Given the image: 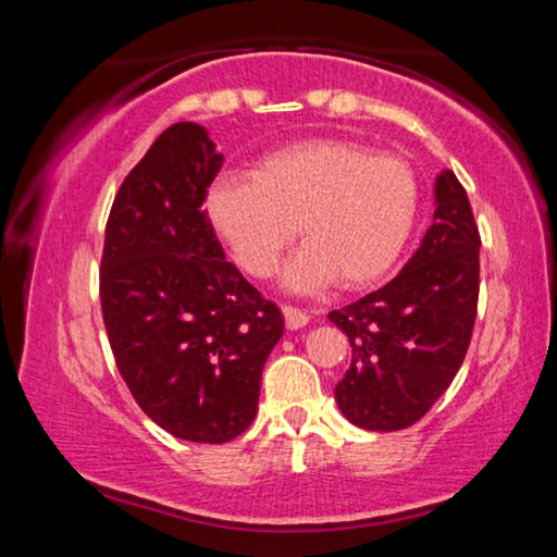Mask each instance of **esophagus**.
I'll list each match as a JSON object with an SVG mask.
<instances>
[{"mask_svg": "<svg viewBox=\"0 0 557 557\" xmlns=\"http://www.w3.org/2000/svg\"><path fill=\"white\" fill-rule=\"evenodd\" d=\"M282 314H285L287 329H301V326L309 324V314L305 312V309H299V307L285 305V307H282Z\"/></svg>", "mask_w": 557, "mask_h": 557, "instance_id": "1", "label": "esophagus"}]
</instances>
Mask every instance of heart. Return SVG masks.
Masks as SVG:
<instances>
[{
  "instance_id": "heart-1",
  "label": "heart",
  "mask_w": 557,
  "mask_h": 557,
  "mask_svg": "<svg viewBox=\"0 0 557 557\" xmlns=\"http://www.w3.org/2000/svg\"><path fill=\"white\" fill-rule=\"evenodd\" d=\"M418 174L395 154L346 139H307L260 157L250 176L221 174L206 215L252 277H270L305 238L285 280L292 289L371 285L393 268L418 219Z\"/></svg>"
}]
</instances>
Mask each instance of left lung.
<instances>
[{"mask_svg": "<svg viewBox=\"0 0 557 557\" xmlns=\"http://www.w3.org/2000/svg\"><path fill=\"white\" fill-rule=\"evenodd\" d=\"M479 228L465 186L445 169L435 221L388 285L329 312L351 344L334 388L338 410L363 430H405L455 381L476 319Z\"/></svg>", "mask_w": 557, "mask_h": 557, "instance_id": "1", "label": "left lung"}]
</instances>
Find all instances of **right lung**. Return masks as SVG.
Instances as JSON below:
<instances>
[{"label":"right lung","mask_w":557,"mask_h":557,"mask_svg":"<svg viewBox=\"0 0 557 557\" xmlns=\"http://www.w3.org/2000/svg\"><path fill=\"white\" fill-rule=\"evenodd\" d=\"M221 164L206 127H166L122 182L100 260L102 322L132 398L169 435L206 445L248 430L285 329L201 209Z\"/></svg>","instance_id":"1"}]
</instances>
